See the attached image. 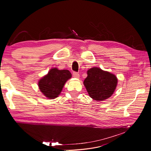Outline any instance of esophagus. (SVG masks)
Here are the masks:
<instances>
[{"mask_svg": "<svg viewBox=\"0 0 151 151\" xmlns=\"http://www.w3.org/2000/svg\"><path fill=\"white\" fill-rule=\"evenodd\" d=\"M80 76L79 73L77 72H73V77H75V78H79Z\"/></svg>", "mask_w": 151, "mask_h": 151, "instance_id": "1", "label": "esophagus"}]
</instances>
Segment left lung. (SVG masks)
<instances>
[{
  "label": "left lung",
  "instance_id": "left-lung-1",
  "mask_svg": "<svg viewBox=\"0 0 151 151\" xmlns=\"http://www.w3.org/2000/svg\"><path fill=\"white\" fill-rule=\"evenodd\" d=\"M84 85L89 96L96 101H104L113 94L118 83L116 77L100 68L93 67L87 72Z\"/></svg>",
  "mask_w": 151,
  "mask_h": 151
}]
</instances>
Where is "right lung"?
Segmentation results:
<instances>
[{"label":"right lung","mask_w":151,"mask_h":151,"mask_svg":"<svg viewBox=\"0 0 151 151\" xmlns=\"http://www.w3.org/2000/svg\"><path fill=\"white\" fill-rule=\"evenodd\" d=\"M71 77L69 70L51 68L48 74L39 81V89L45 96L48 99H55L60 95L66 81Z\"/></svg>","instance_id":"right-lung-1"}]
</instances>
